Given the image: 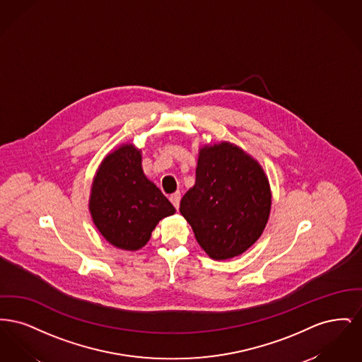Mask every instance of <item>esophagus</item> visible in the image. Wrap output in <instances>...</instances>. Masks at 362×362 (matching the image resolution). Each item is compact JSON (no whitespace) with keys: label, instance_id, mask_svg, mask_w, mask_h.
<instances>
[{"label":"esophagus","instance_id":"34e87169","mask_svg":"<svg viewBox=\"0 0 362 362\" xmlns=\"http://www.w3.org/2000/svg\"><path fill=\"white\" fill-rule=\"evenodd\" d=\"M170 201L173 202V205L175 206V209H177V207H179V204H180V192H179V191L173 192V195L170 197Z\"/></svg>","mask_w":362,"mask_h":362}]
</instances>
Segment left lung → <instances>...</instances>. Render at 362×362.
Masks as SVG:
<instances>
[{
	"label": "left lung",
	"instance_id": "left-lung-1",
	"mask_svg": "<svg viewBox=\"0 0 362 362\" xmlns=\"http://www.w3.org/2000/svg\"><path fill=\"white\" fill-rule=\"evenodd\" d=\"M179 210L210 258L239 257L269 221V177L240 146L228 141L205 144L198 151L195 185L183 195Z\"/></svg>",
	"mask_w": 362,
	"mask_h": 362
}]
</instances>
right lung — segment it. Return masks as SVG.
<instances>
[{"instance_id":"right-lung-1","label":"right lung","mask_w":362,"mask_h":362,"mask_svg":"<svg viewBox=\"0 0 362 362\" xmlns=\"http://www.w3.org/2000/svg\"><path fill=\"white\" fill-rule=\"evenodd\" d=\"M88 206L100 235L124 251L146 245L158 221L176 211L144 173L141 149L133 144H122L102 160Z\"/></svg>"}]
</instances>
